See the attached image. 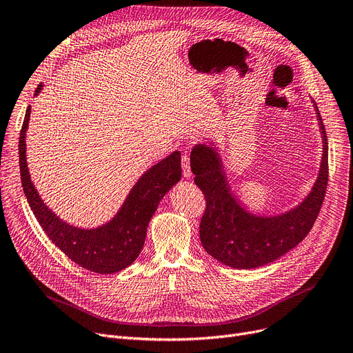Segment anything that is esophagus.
Masks as SVG:
<instances>
[{
	"label": "esophagus",
	"instance_id": "1",
	"mask_svg": "<svg viewBox=\"0 0 353 353\" xmlns=\"http://www.w3.org/2000/svg\"><path fill=\"white\" fill-rule=\"evenodd\" d=\"M181 167H183V176L185 177H192V170H190V157L188 151H183L181 154Z\"/></svg>",
	"mask_w": 353,
	"mask_h": 353
}]
</instances>
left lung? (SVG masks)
I'll return each mask as SVG.
<instances>
[{"label": "left lung", "mask_w": 353, "mask_h": 353, "mask_svg": "<svg viewBox=\"0 0 353 353\" xmlns=\"http://www.w3.org/2000/svg\"><path fill=\"white\" fill-rule=\"evenodd\" d=\"M323 156L312 192L294 209L275 216H261L250 213L229 186L219 151L196 144L190 154V167L194 183L205 194L206 210L201 221V242L205 251L219 263L232 268H256L270 264L307 236L313 228L326 194L327 137L316 103Z\"/></svg>", "instance_id": "left-lung-1"}]
</instances>
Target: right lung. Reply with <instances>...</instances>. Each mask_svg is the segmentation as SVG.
<instances>
[{
	"label": "right lung",
	"instance_id": "right-lung-1",
	"mask_svg": "<svg viewBox=\"0 0 353 353\" xmlns=\"http://www.w3.org/2000/svg\"><path fill=\"white\" fill-rule=\"evenodd\" d=\"M43 85L36 89V97ZM32 106L26 111L20 132L19 156L21 185L27 202L43 231L56 247L78 265L98 274H112L131 265L140 255L147 226L163 196L181 177L180 151L172 152L139 179L115 216L92 229H82L60 219L41 201L27 167L26 132Z\"/></svg>",
	"mask_w": 353,
	"mask_h": 353
}]
</instances>
